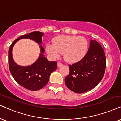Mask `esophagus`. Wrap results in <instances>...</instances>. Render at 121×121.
Segmentation results:
<instances>
[{"instance_id":"obj_1","label":"esophagus","mask_w":121,"mask_h":121,"mask_svg":"<svg viewBox=\"0 0 121 121\" xmlns=\"http://www.w3.org/2000/svg\"><path fill=\"white\" fill-rule=\"evenodd\" d=\"M57 65H58V67H62V65H63V64L61 63H60V62H58V63H57Z\"/></svg>"}]
</instances>
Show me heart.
Wrapping results in <instances>:
<instances>
[{"mask_svg":"<svg viewBox=\"0 0 121 121\" xmlns=\"http://www.w3.org/2000/svg\"><path fill=\"white\" fill-rule=\"evenodd\" d=\"M89 43L84 37L59 36L53 40V44H47L46 51L53 59H56L63 53L64 58L69 63L81 60L87 53Z\"/></svg>","mask_w":121,"mask_h":121,"instance_id":"heart-1","label":"heart"}]
</instances>
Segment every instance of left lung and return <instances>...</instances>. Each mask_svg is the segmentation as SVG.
<instances>
[{
  "label": "left lung",
  "mask_w": 121,
  "mask_h": 121,
  "mask_svg": "<svg viewBox=\"0 0 121 121\" xmlns=\"http://www.w3.org/2000/svg\"><path fill=\"white\" fill-rule=\"evenodd\" d=\"M69 66V73L65 78L67 87L79 94L90 91L98 85L105 73L106 59L103 49L96 40H90L84 58Z\"/></svg>",
  "instance_id": "1"
}]
</instances>
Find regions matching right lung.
Listing matches in <instances>:
<instances>
[{"label": "right lung", "instance_id": "1", "mask_svg": "<svg viewBox=\"0 0 121 121\" xmlns=\"http://www.w3.org/2000/svg\"><path fill=\"white\" fill-rule=\"evenodd\" d=\"M43 35V32L34 31L21 36L13 41L9 49V68L12 76L18 84L30 90H39L44 87L49 81L50 74L57 68L56 62L49 61L43 54L45 49L41 45ZM22 38L34 40L38 43L40 48L41 53L38 59L32 65L28 66L18 65L13 59V48L15 43Z\"/></svg>", "mask_w": 121, "mask_h": 121}]
</instances>
